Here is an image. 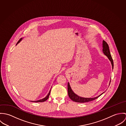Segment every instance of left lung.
Here are the masks:
<instances>
[{
	"label": "left lung",
	"mask_w": 126,
	"mask_h": 126,
	"mask_svg": "<svg viewBox=\"0 0 126 126\" xmlns=\"http://www.w3.org/2000/svg\"><path fill=\"white\" fill-rule=\"evenodd\" d=\"M102 45H103L102 46L103 52L104 54L107 56L108 59L110 61L111 65H112V68L113 69V60L112 59V57H111V55L110 53V51L109 50V47L108 44L105 41L103 40ZM67 89H68V95H69V97H70V98L73 101L76 102H79V103H84V102H89L91 101H93V100L97 98L98 97H99L101 95H102L103 94V93H102L101 94H100L99 95H98L95 97H94V98H85V97H80V96H78L76 94H75L73 92L69 82L68 83V85H67Z\"/></svg>",
	"instance_id": "8db88e82"
}]
</instances>
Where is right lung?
Wrapping results in <instances>:
<instances>
[{"label": "right lung", "mask_w": 126, "mask_h": 126, "mask_svg": "<svg viewBox=\"0 0 126 126\" xmlns=\"http://www.w3.org/2000/svg\"><path fill=\"white\" fill-rule=\"evenodd\" d=\"M22 38H21L19 41H18V42H17V44L19 43L21 40H22ZM16 44V45H17ZM50 91L51 90H50V91H49V93L47 95V96L46 97H45L44 98H43V99H40V100H36V101H32V102H44V101H46L48 98V97H49V94H50Z\"/></svg>", "instance_id": "add662e5"}]
</instances>
